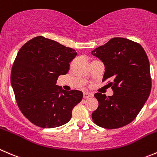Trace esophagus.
Returning <instances> with one entry per match:
<instances>
[{
  "label": "esophagus",
  "mask_w": 157,
  "mask_h": 157,
  "mask_svg": "<svg viewBox=\"0 0 157 157\" xmlns=\"http://www.w3.org/2000/svg\"><path fill=\"white\" fill-rule=\"evenodd\" d=\"M92 96H93V94L90 92H84V94H83V98L85 99L88 98L92 97Z\"/></svg>",
  "instance_id": "esophagus-1"
}]
</instances>
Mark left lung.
<instances>
[{"label":"left lung","mask_w":157,"mask_h":157,"mask_svg":"<svg viewBox=\"0 0 157 157\" xmlns=\"http://www.w3.org/2000/svg\"><path fill=\"white\" fill-rule=\"evenodd\" d=\"M91 54L105 65L103 79L110 82L112 96L95 93L98 107L92 113L95 124L116 129L133 121L147 101L151 91L150 63L144 48L121 37L111 39Z\"/></svg>","instance_id":"8db88e82"}]
</instances>
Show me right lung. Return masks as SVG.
Masks as SVG:
<instances>
[{
	"mask_svg": "<svg viewBox=\"0 0 157 157\" xmlns=\"http://www.w3.org/2000/svg\"><path fill=\"white\" fill-rule=\"evenodd\" d=\"M75 49L43 36L26 43L18 52L11 70L12 88L22 114L33 124L53 128L68 123L83 93L66 91L56 85L76 56Z\"/></svg>",
	"mask_w": 157,
	"mask_h": 157,
	"instance_id": "add662e5",
	"label": "right lung"
}]
</instances>
